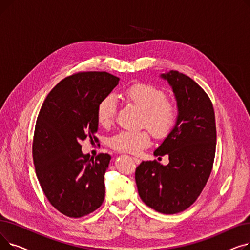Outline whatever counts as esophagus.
<instances>
[{
    "instance_id": "1",
    "label": "esophagus",
    "mask_w": 250,
    "mask_h": 250,
    "mask_svg": "<svg viewBox=\"0 0 250 250\" xmlns=\"http://www.w3.org/2000/svg\"><path fill=\"white\" fill-rule=\"evenodd\" d=\"M133 160L136 164H140L141 163V160L139 158H137V157H133Z\"/></svg>"
}]
</instances>
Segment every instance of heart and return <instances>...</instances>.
<instances>
[{
	"label": "heart",
	"mask_w": 250,
	"mask_h": 250,
	"mask_svg": "<svg viewBox=\"0 0 250 250\" xmlns=\"http://www.w3.org/2000/svg\"><path fill=\"white\" fill-rule=\"evenodd\" d=\"M125 99L143 110L141 125L148 127L158 138H166L176 127L180 110L177 103L167 98L166 92L148 83H136L125 89ZM116 113V101L113 96L102 98L96 107V118L103 127L112 125ZM148 129L130 132L122 130L108 139V146L118 152L138 154L151 145Z\"/></svg>",
	"instance_id": "heart-1"
}]
</instances>
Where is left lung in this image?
<instances>
[{
    "instance_id": "8db88e82",
    "label": "left lung",
    "mask_w": 250,
    "mask_h": 250,
    "mask_svg": "<svg viewBox=\"0 0 250 250\" xmlns=\"http://www.w3.org/2000/svg\"><path fill=\"white\" fill-rule=\"evenodd\" d=\"M171 85L180 110L176 127L154 152L168 154L166 166L143 161L135 172L140 198L162 214H177L200 196L212 172L216 154L213 103L205 90L187 75H162Z\"/></svg>"
}]
</instances>
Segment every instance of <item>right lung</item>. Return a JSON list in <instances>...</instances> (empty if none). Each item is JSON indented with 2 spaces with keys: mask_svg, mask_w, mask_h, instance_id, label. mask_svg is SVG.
I'll list each match as a JSON object with an SVG mask.
<instances>
[{
  "mask_svg": "<svg viewBox=\"0 0 250 250\" xmlns=\"http://www.w3.org/2000/svg\"><path fill=\"white\" fill-rule=\"evenodd\" d=\"M118 81L107 72L72 74L51 89L38 113L32 143L35 172L47 201L67 217H84L104 201V173L111 156L100 153L90 159L80 143L98 142L97 104Z\"/></svg>",
  "mask_w": 250,
  "mask_h": 250,
  "instance_id": "add662e5",
  "label": "right lung"
}]
</instances>
